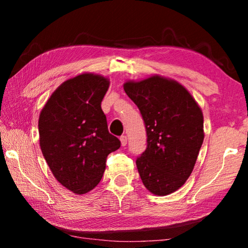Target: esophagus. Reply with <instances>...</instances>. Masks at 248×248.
Wrapping results in <instances>:
<instances>
[{
    "label": "esophagus",
    "mask_w": 248,
    "mask_h": 248,
    "mask_svg": "<svg viewBox=\"0 0 248 248\" xmlns=\"http://www.w3.org/2000/svg\"><path fill=\"white\" fill-rule=\"evenodd\" d=\"M119 139H120V142H121V145H123V146L127 145V137H125V136H121V137L119 138Z\"/></svg>",
    "instance_id": "34e87169"
}]
</instances>
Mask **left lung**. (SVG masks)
Here are the masks:
<instances>
[{"label":"left lung","mask_w":248,"mask_h":248,"mask_svg":"<svg viewBox=\"0 0 248 248\" xmlns=\"http://www.w3.org/2000/svg\"><path fill=\"white\" fill-rule=\"evenodd\" d=\"M124 90L139 108L148 136L136 162L142 183L154 195H170L195 167L204 138L201 108L186 87L161 75L127 81Z\"/></svg>","instance_id":"1"}]
</instances>
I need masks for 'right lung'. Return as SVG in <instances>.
<instances>
[{
	"mask_svg": "<svg viewBox=\"0 0 248 248\" xmlns=\"http://www.w3.org/2000/svg\"><path fill=\"white\" fill-rule=\"evenodd\" d=\"M109 79L82 73L66 79L53 92L40 112L39 143L56 179L74 194L97 186L109 153L120 148L109 133L102 100Z\"/></svg>",
	"mask_w": 248,
	"mask_h": 248,
	"instance_id": "obj_1",
	"label": "right lung"
}]
</instances>
